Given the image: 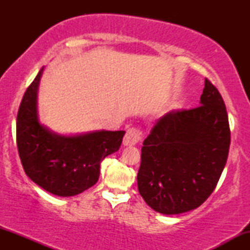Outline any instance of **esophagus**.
I'll return each mask as SVG.
<instances>
[{
    "label": "esophagus",
    "mask_w": 250,
    "mask_h": 250,
    "mask_svg": "<svg viewBox=\"0 0 250 250\" xmlns=\"http://www.w3.org/2000/svg\"><path fill=\"white\" fill-rule=\"evenodd\" d=\"M142 140V133L136 128H129L125 133V139H123V146L128 147V146L137 145Z\"/></svg>",
    "instance_id": "obj_1"
}]
</instances>
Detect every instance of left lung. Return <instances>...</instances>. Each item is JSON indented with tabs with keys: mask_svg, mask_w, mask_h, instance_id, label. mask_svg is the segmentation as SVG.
Returning <instances> with one entry per match:
<instances>
[{
	"mask_svg": "<svg viewBox=\"0 0 250 250\" xmlns=\"http://www.w3.org/2000/svg\"><path fill=\"white\" fill-rule=\"evenodd\" d=\"M229 145L225 102L206 79L200 107L166 114L143 141L139 193L157 213L196 209L216 187Z\"/></svg>",
	"mask_w": 250,
	"mask_h": 250,
	"instance_id": "obj_1",
	"label": "left lung"
}]
</instances>
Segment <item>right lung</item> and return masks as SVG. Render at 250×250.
<instances>
[{
    "instance_id": "add662e5",
    "label": "right lung",
    "mask_w": 250,
    "mask_h": 250,
    "mask_svg": "<svg viewBox=\"0 0 250 250\" xmlns=\"http://www.w3.org/2000/svg\"><path fill=\"white\" fill-rule=\"evenodd\" d=\"M43 70L25 90L16 122V141L24 173L57 196H75L99 181L100 165L120 149L125 131L95 130L62 135L40 122L37 93Z\"/></svg>"
}]
</instances>
